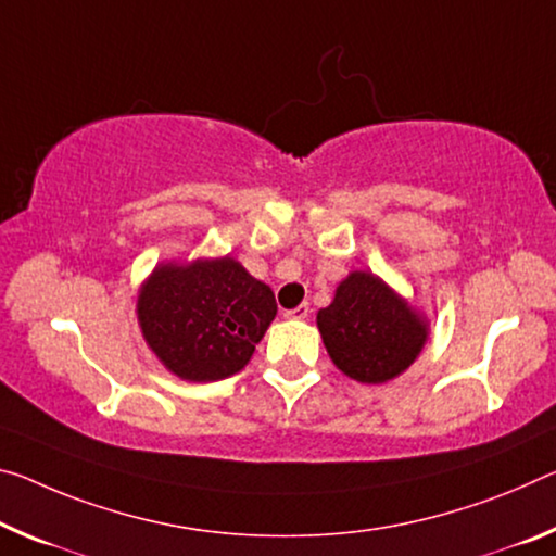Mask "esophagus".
<instances>
[{
  "label": "esophagus",
  "mask_w": 556,
  "mask_h": 556,
  "mask_svg": "<svg viewBox=\"0 0 556 556\" xmlns=\"http://www.w3.org/2000/svg\"><path fill=\"white\" fill-rule=\"evenodd\" d=\"M309 312H312L309 304H299V306H294V309H287L285 316H287V319H306Z\"/></svg>",
  "instance_id": "34e87169"
}]
</instances>
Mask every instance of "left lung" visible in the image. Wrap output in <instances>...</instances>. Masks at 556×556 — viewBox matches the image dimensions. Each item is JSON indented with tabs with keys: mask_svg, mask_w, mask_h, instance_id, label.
I'll return each instance as SVG.
<instances>
[{
	"mask_svg": "<svg viewBox=\"0 0 556 556\" xmlns=\"http://www.w3.org/2000/svg\"><path fill=\"white\" fill-rule=\"evenodd\" d=\"M316 324L333 364L361 383H386L403 374L428 337L426 321L371 271L343 279Z\"/></svg>",
	"mask_w": 556,
	"mask_h": 556,
	"instance_id": "8db88e82",
	"label": "left lung"
}]
</instances>
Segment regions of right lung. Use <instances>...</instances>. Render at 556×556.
<instances>
[{
    "instance_id": "add662e5",
    "label": "right lung",
    "mask_w": 556,
    "mask_h": 556,
    "mask_svg": "<svg viewBox=\"0 0 556 556\" xmlns=\"http://www.w3.org/2000/svg\"><path fill=\"white\" fill-rule=\"evenodd\" d=\"M275 316L271 289L230 257L161 264L138 294L148 346L185 381L242 371Z\"/></svg>"
}]
</instances>
